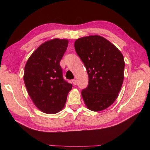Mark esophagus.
<instances>
[{
	"label": "esophagus",
	"instance_id": "esophagus-1",
	"mask_svg": "<svg viewBox=\"0 0 150 150\" xmlns=\"http://www.w3.org/2000/svg\"><path fill=\"white\" fill-rule=\"evenodd\" d=\"M72 82H73V85H76L77 84V80H76V79H73L72 80Z\"/></svg>",
	"mask_w": 150,
	"mask_h": 150
}]
</instances>
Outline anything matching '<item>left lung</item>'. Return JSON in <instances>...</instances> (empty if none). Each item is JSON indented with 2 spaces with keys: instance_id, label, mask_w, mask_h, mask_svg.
<instances>
[{
  "instance_id": "left-lung-1",
  "label": "left lung",
  "mask_w": 150,
  "mask_h": 150,
  "mask_svg": "<svg viewBox=\"0 0 150 150\" xmlns=\"http://www.w3.org/2000/svg\"><path fill=\"white\" fill-rule=\"evenodd\" d=\"M74 46L89 77L88 87L81 92L84 104L93 111L106 109L117 99L123 83L125 62L122 53L97 35L79 38Z\"/></svg>"
}]
</instances>
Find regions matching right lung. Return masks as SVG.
Segmentation results:
<instances>
[{
	"mask_svg": "<svg viewBox=\"0 0 150 150\" xmlns=\"http://www.w3.org/2000/svg\"><path fill=\"white\" fill-rule=\"evenodd\" d=\"M68 39H53L41 44L24 67V81L28 95L42 112L55 114L65 106L72 84L64 80L60 62Z\"/></svg>",
	"mask_w": 150,
	"mask_h": 150,
	"instance_id": "obj_1",
	"label": "right lung"
}]
</instances>
